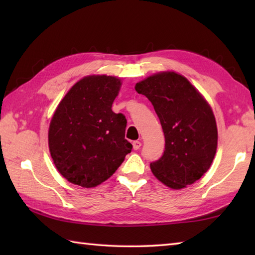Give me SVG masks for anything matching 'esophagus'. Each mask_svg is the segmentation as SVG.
Wrapping results in <instances>:
<instances>
[{"label":"esophagus","mask_w":255,"mask_h":255,"mask_svg":"<svg viewBox=\"0 0 255 255\" xmlns=\"http://www.w3.org/2000/svg\"><path fill=\"white\" fill-rule=\"evenodd\" d=\"M132 147H133L134 150H138V149H140V147H141V142L138 141V140H136V141L132 142Z\"/></svg>","instance_id":"obj_1"}]
</instances>
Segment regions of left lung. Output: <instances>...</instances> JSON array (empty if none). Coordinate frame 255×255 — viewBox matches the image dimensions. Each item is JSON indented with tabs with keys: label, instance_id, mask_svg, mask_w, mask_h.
Returning <instances> with one entry per match:
<instances>
[{
	"label": "left lung",
	"instance_id": "obj_1",
	"mask_svg": "<svg viewBox=\"0 0 255 255\" xmlns=\"http://www.w3.org/2000/svg\"><path fill=\"white\" fill-rule=\"evenodd\" d=\"M153 105L165 138V150L150 163L154 176L181 189L207 172L217 150V125L209 104L183 75L160 72L134 86Z\"/></svg>",
	"mask_w": 255,
	"mask_h": 255
}]
</instances>
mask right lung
<instances>
[{"instance_id": "add662e5", "label": "right lung", "mask_w": 255, "mask_h": 255, "mask_svg": "<svg viewBox=\"0 0 255 255\" xmlns=\"http://www.w3.org/2000/svg\"><path fill=\"white\" fill-rule=\"evenodd\" d=\"M121 85L115 77H85L53 114L48 132L51 158L60 174L75 185H100L131 152L132 144L125 139L127 119L112 111Z\"/></svg>"}]
</instances>
